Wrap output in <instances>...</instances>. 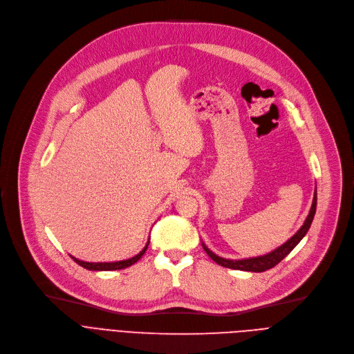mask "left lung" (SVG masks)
I'll use <instances>...</instances> for the list:
<instances>
[{
	"label": "left lung",
	"mask_w": 354,
	"mask_h": 354,
	"mask_svg": "<svg viewBox=\"0 0 354 354\" xmlns=\"http://www.w3.org/2000/svg\"><path fill=\"white\" fill-rule=\"evenodd\" d=\"M316 205H317V190H315V197H313V204H311L310 213L306 218V221L303 223V225L300 227V230L292 237L288 239L284 244H281L280 247H277L276 250H273L272 253H267L264 256H259V257H252V259H243V260H227L223 257H218L217 254H214L210 248H207L205 244L203 243V248L205 250V253L210 256V259H213L217 264L227 267V268H233V270H243V272H254V273H261L266 272L268 268H273L276 264H279L293 248L301 241V239L306 236V233L308 232V228L311 225V221L315 218L316 214Z\"/></svg>",
	"instance_id": "1"
}]
</instances>
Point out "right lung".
<instances>
[{
    "instance_id": "1",
    "label": "right lung",
    "mask_w": 354,
    "mask_h": 354,
    "mask_svg": "<svg viewBox=\"0 0 354 354\" xmlns=\"http://www.w3.org/2000/svg\"><path fill=\"white\" fill-rule=\"evenodd\" d=\"M149 244H150V240L147 241V244H145V247L142 248V250H141L137 256H134V257H131V259H127V260H121V261H113V263H88V261L78 260V259H75V257H73V256H71V259H73L77 264H80L81 267H84V268H87V270H94V272H111V270H121V268L130 267V266H133L134 263H137V261L142 257V254L145 253V250H147Z\"/></svg>"
}]
</instances>
